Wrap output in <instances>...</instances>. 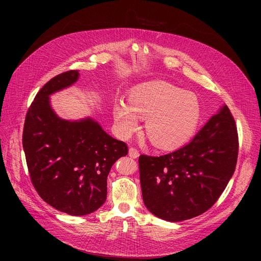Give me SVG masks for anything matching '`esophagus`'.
<instances>
[{"mask_svg": "<svg viewBox=\"0 0 261 261\" xmlns=\"http://www.w3.org/2000/svg\"><path fill=\"white\" fill-rule=\"evenodd\" d=\"M128 155H129L130 158H133V159H137V158L139 156V151H138V150H137L136 148L130 147L129 150H128Z\"/></svg>", "mask_w": 261, "mask_h": 261, "instance_id": "obj_1", "label": "esophagus"}]
</instances>
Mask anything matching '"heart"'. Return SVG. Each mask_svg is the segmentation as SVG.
Listing matches in <instances>:
<instances>
[{"instance_id":"b5f03b06","label":"heart","mask_w":261,"mask_h":261,"mask_svg":"<svg viewBox=\"0 0 261 261\" xmlns=\"http://www.w3.org/2000/svg\"><path fill=\"white\" fill-rule=\"evenodd\" d=\"M128 103L117 100L113 107L116 128L129 137L147 117L149 139L161 148L174 149L191 139L200 124L202 109L194 93L169 83L149 82L129 91Z\"/></svg>"}]
</instances>
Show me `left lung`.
<instances>
[{
	"mask_svg": "<svg viewBox=\"0 0 261 261\" xmlns=\"http://www.w3.org/2000/svg\"><path fill=\"white\" fill-rule=\"evenodd\" d=\"M238 154V128L230 109L223 106L184 147L160 156H139L145 206L170 222L202 215L223 193Z\"/></svg>",
	"mask_w": 261,
	"mask_h": 261,
	"instance_id": "8db88e82",
	"label": "left lung"
}]
</instances>
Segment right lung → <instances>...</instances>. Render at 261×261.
I'll list each match as a JSON object with an SVG mask.
<instances>
[{"label": "right lung", "mask_w": 261, "mask_h": 261, "mask_svg": "<svg viewBox=\"0 0 261 261\" xmlns=\"http://www.w3.org/2000/svg\"><path fill=\"white\" fill-rule=\"evenodd\" d=\"M67 70L39 90L29 107L22 132L28 171L39 196L70 216H86L107 199V179L117 159L128 153L124 141L92 118L66 121L52 110L49 96L77 82Z\"/></svg>", "instance_id": "right-lung-1"}]
</instances>
